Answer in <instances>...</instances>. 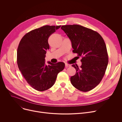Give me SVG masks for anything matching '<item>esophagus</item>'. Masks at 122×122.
Wrapping results in <instances>:
<instances>
[{"mask_svg":"<svg viewBox=\"0 0 122 122\" xmlns=\"http://www.w3.org/2000/svg\"><path fill=\"white\" fill-rule=\"evenodd\" d=\"M70 66H71V65L68 64H67V63L65 64V67H66V68H68L69 67H70Z\"/></svg>","mask_w":122,"mask_h":122,"instance_id":"obj_1","label":"esophagus"}]
</instances>
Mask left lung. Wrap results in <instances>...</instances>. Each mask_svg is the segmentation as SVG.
I'll use <instances>...</instances> for the list:
<instances>
[{
	"mask_svg": "<svg viewBox=\"0 0 122 122\" xmlns=\"http://www.w3.org/2000/svg\"><path fill=\"white\" fill-rule=\"evenodd\" d=\"M64 31L72 42L73 52L81 57V66L72 65L75 75L70 80L78 90L87 92L97 86L104 76L108 63L105 43L97 31L78 25H64Z\"/></svg>",
	"mask_w": 122,
	"mask_h": 122,
	"instance_id": "8db88e82",
	"label": "left lung"
}]
</instances>
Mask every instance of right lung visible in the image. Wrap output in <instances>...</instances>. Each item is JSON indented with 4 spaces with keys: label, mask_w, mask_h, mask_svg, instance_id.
Masks as SVG:
<instances>
[{
    "label": "right lung",
    "mask_w": 122,
    "mask_h": 122,
    "mask_svg": "<svg viewBox=\"0 0 122 122\" xmlns=\"http://www.w3.org/2000/svg\"><path fill=\"white\" fill-rule=\"evenodd\" d=\"M61 25H46L25 34L19 44L17 53L18 68L28 84L36 91L43 92L52 87L58 74L65 64L48 62L45 64L46 50L49 49V37Z\"/></svg>",
    "instance_id": "1"
}]
</instances>
